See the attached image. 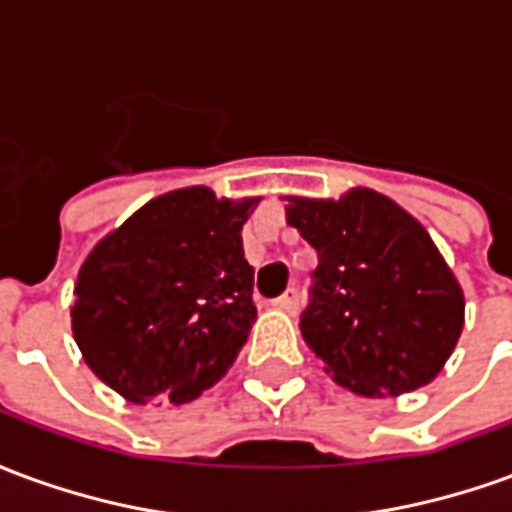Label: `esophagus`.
<instances>
[{
  "label": "esophagus",
  "mask_w": 512,
  "mask_h": 512,
  "mask_svg": "<svg viewBox=\"0 0 512 512\" xmlns=\"http://www.w3.org/2000/svg\"><path fill=\"white\" fill-rule=\"evenodd\" d=\"M299 304H301V296L296 288L285 290V293H282V296L274 301V307H277V310L290 312V315H296V312H299Z\"/></svg>",
  "instance_id": "1"
}]
</instances>
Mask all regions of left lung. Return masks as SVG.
<instances>
[{
  "instance_id": "obj_1",
  "label": "left lung",
  "mask_w": 512,
  "mask_h": 512,
  "mask_svg": "<svg viewBox=\"0 0 512 512\" xmlns=\"http://www.w3.org/2000/svg\"><path fill=\"white\" fill-rule=\"evenodd\" d=\"M285 200L288 224L318 252L301 334L323 370L365 397L430 384L455 351L466 301L428 230L373 189Z\"/></svg>"
}]
</instances>
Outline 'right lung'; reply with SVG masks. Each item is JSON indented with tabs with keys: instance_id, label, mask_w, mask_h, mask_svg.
<instances>
[{
	"instance_id": "1",
	"label": "right lung",
	"mask_w": 512,
	"mask_h": 512,
	"mask_svg": "<svg viewBox=\"0 0 512 512\" xmlns=\"http://www.w3.org/2000/svg\"><path fill=\"white\" fill-rule=\"evenodd\" d=\"M260 197L208 186L153 197L84 257L71 329L84 362L131 403H191L230 370L257 318L244 230Z\"/></svg>"
}]
</instances>
